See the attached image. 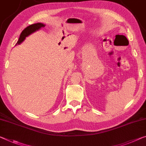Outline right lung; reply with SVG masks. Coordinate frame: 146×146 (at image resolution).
<instances>
[{
    "label": "right lung",
    "instance_id": "add662e5",
    "mask_svg": "<svg viewBox=\"0 0 146 146\" xmlns=\"http://www.w3.org/2000/svg\"><path fill=\"white\" fill-rule=\"evenodd\" d=\"M43 27H45V25H44L43 23H36V24L31 25H30V26L27 27V28H25V29L22 31L21 34H20L19 40H18V41L17 43L15 44V45H17V44H20L21 43H22L23 41L25 40V38L28 36H29L30 34H31L32 33H33V32Z\"/></svg>",
    "mask_w": 146,
    "mask_h": 146
}]
</instances>
